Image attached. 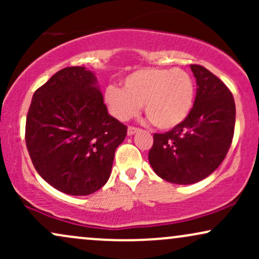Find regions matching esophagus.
Masks as SVG:
<instances>
[{"label":"esophagus","instance_id":"obj_1","mask_svg":"<svg viewBox=\"0 0 259 259\" xmlns=\"http://www.w3.org/2000/svg\"><path fill=\"white\" fill-rule=\"evenodd\" d=\"M139 132V127H135V126H129L127 127V135L132 136L134 134H136Z\"/></svg>","mask_w":259,"mask_h":259}]
</instances>
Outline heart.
I'll return each instance as SVG.
<instances>
[{
	"label": "heart",
	"mask_w": 259,
	"mask_h": 259,
	"mask_svg": "<svg viewBox=\"0 0 259 259\" xmlns=\"http://www.w3.org/2000/svg\"><path fill=\"white\" fill-rule=\"evenodd\" d=\"M194 99V80L183 69L136 70L124 79L123 89L111 85L105 90V103L118 120L132 119L144 106L146 117L162 130L183 123L191 112Z\"/></svg>",
	"instance_id": "obj_1"
}]
</instances>
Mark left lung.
Listing matches in <instances>:
<instances>
[{"label": "left lung", "mask_w": 259, "mask_h": 259, "mask_svg": "<svg viewBox=\"0 0 259 259\" xmlns=\"http://www.w3.org/2000/svg\"><path fill=\"white\" fill-rule=\"evenodd\" d=\"M197 90L191 112L170 132L154 134L148 160L154 173L173 184L203 180L227 156L235 129V101L221 79L191 64Z\"/></svg>", "instance_id": "1"}]
</instances>
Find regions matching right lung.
<instances>
[{"instance_id":"right-lung-1","label":"right lung","mask_w":259,"mask_h":259,"mask_svg":"<svg viewBox=\"0 0 259 259\" xmlns=\"http://www.w3.org/2000/svg\"><path fill=\"white\" fill-rule=\"evenodd\" d=\"M97 79L85 67H67L32 96L25 142L32 164L50 185L86 196L108 180L127 127L107 112Z\"/></svg>"}]
</instances>
